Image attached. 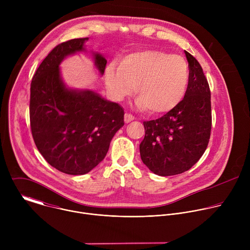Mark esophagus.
<instances>
[{"label": "esophagus", "instance_id": "esophagus-1", "mask_svg": "<svg viewBox=\"0 0 250 250\" xmlns=\"http://www.w3.org/2000/svg\"><path fill=\"white\" fill-rule=\"evenodd\" d=\"M133 120H134V117H133L132 115L127 114V113L125 115V123L127 124V123H130V122L133 121Z\"/></svg>", "mask_w": 250, "mask_h": 250}]
</instances>
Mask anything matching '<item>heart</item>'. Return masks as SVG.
Listing matches in <instances>:
<instances>
[{
	"instance_id": "heart-1",
	"label": "heart",
	"mask_w": 250,
	"mask_h": 250,
	"mask_svg": "<svg viewBox=\"0 0 250 250\" xmlns=\"http://www.w3.org/2000/svg\"><path fill=\"white\" fill-rule=\"evenodd\" d=\"M190 79L184 58L159 50L129 54L121 64L110 63L104 70V84L110 97L121 102L134 91L136 104L151 114H164L183 100Z\"/></svg>"
}]
</instances>
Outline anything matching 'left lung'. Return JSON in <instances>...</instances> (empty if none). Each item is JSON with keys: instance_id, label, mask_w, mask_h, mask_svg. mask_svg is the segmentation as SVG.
Instances as JSON below:
<instances>
[{"instance_id": "8db88e82", "label": "left lung", "mask_w": 250, "mask_h": 250, "mask_svg": "<svg viewBox=\"0 0 250 250\" xmlns=\"http://www.w3.org/2000/svg\"><path fill=\"white\" fill-rule=\"evenodd\" d=\"M190 79L184 99L157 120L144 122L140 157L160 176L189 170L207 149L211 128L210 91L197 59L185 51Z\"/></svg>"}]
</instances>
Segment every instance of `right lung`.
<instances>
[{
	"label": "right lung",
	"mask_w": 250,
	"mask_h": 250,
	"mask_svg": "<svg viewBox=\"0 0 250 250\" xmlns=\"http://www.w3.org/2000/svg\"><path fill=\"white\" fill-rule=\"evenodd\" d=\"M85 39L55 46L35 71L30 84L29 120L34 144L44 159L69 175H83L105 156L116 132L125 125L122 106L97 93L68 89L59 64L84 50ZM95 65L104 74L105 58L96 53Z\"/></svg>",
	"instance_id": "1"
}]
</instances>
